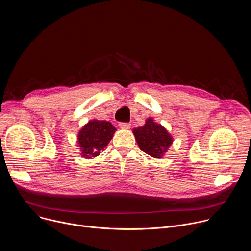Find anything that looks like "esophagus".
<instances>
[{
  "label": "esophagus",
  "instance_id": "esophagus-1",
  "mask_svg": "<svg viewBox=\"0 0 251 251\" xmlns=\"http://www.w3.org/2000/svg\"><path fill=\"white\" fill-rule=\"evenodd\" d=\"M130 126H131L130 123H123V122L119 123V127H120L121 129H129Z\"/></svg>",
  "mask_w": 251,
  "mask_h": 251
}]
</instances>
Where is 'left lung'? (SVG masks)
Listing matches in <instances>:
<instances>
[{"instance_id":"1","label":"left lung","mask_w":251,"mask_h":251,"mask_svg":"<svg viewBox=\"0 0 251 251\" xmlns=\"http://www.w3.org/2000/svg\"><path fill=\"white\" fill-rule=\"evenodd\" d=\"M133 134L139 148L153 158H163L173 144V137L167 129L154 121L152 117L146 119L142 127L134 128Z\"/></svg>"}]
</instances>
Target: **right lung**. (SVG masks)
<instances>
[{
    "label": "right lung",
    "mask_w": 251,
    "mask_h": 251,
    "mask_svg": "<svg viewBox=\"0 0 251 251\" xmlns=\"http://www.w3.org/2000/svg\"><path fill=\"white\" fill-rule=\"evenodd\" d=\"M116 128L108 121L93 119L88 121L78 132L77 144L84 159H92L108 145Z\"/></svg>",
    "instance_id": "right-lung-1"
}]
</instances>
